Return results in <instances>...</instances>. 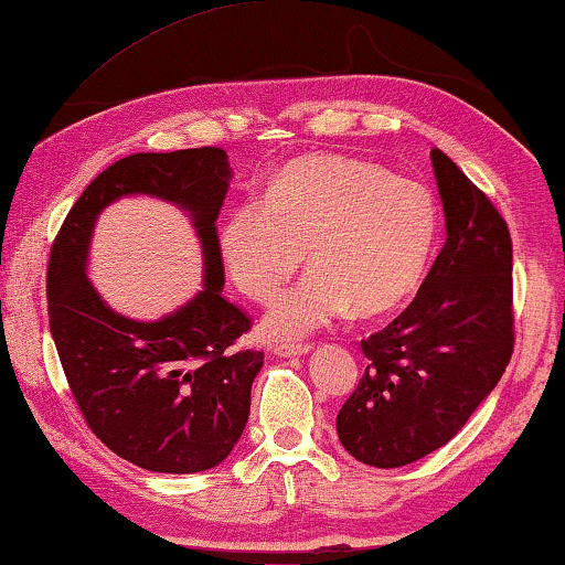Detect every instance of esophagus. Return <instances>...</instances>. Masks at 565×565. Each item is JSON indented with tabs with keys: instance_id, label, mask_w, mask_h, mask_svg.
Wrapping results in <instances>:
<instances>
[{
	"instance_id": "34e87169",
	"label": "esophagus",
	"mask_w": 565,
	"mask_h": 565,
	"mask_svg": "<svg viewBox=\"0 0 565 565\" xmlns=\"http://www.w3.org/2000/svg\"><path fill=\"white\" fill-rule=\"evenodd\" d=\"M311 351V343H281L274 348L276 355H284V358H291V355H303Z\"/></svg>"
}]
</instances>
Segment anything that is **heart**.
I'll return each mask as SVG.
<instances>
[{
  "mask_svg": "<svg viewBox=\"0 0 565 565\" xmlns=\"http://www.w3.org/2000/svg\"><path fill=\"white\" fill-rule=\"evenodd\" d=\"M437 239V207L423 184L375 162L313 158L284 168L264 198L234 204L220 230L232 281L269 301L303 264L313 269L266 311L264 331L299 338L351 311L397 309L423 281Z\"/></svg>",
  "mask_w": 565,
  "mask_h": 565,
  "instance_id": "1",
  "label": "heart"
}]
</instances>
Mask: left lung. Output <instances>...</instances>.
<instances>
[{
  "mask_svg": "<svg viewBox=\"0 0 565 565\" xmlns=\"http://www.w3.org/2000/svg\"><path fill=\"white\" fill-rule=\"evenodd\" d=\"M433 168L447 242L407 309L361 341L365 373L335 417L348 452L381 469L447 445L514 353L509 224L439 148Z\"/></svg>",
  "mask_w": 565,
  "mask_h": 565,
  "instance_id": "left-lung-1",
  "label": "left lung"
}]
</instances>
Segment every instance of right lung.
I'll list each match as a JSON object with an SVG mask.
<instances>
[{
	"mask_svg": "<svg viewBox=\"0 0 565 565\" xmlns=\"http://www.w3.org/2000/svg\"><path fill=\"white\" fill-rule=\"evenodd\" d=\"M230 178L222 148L136 152L81 192L51 244L49 326L71 395L100 443L148 471L192 475L217 467L249 419L264 353L234 348L252 331V316L222 296L217 217ZM132 191L188 209L209 264L205 291L156 324L110 312L83 271L97 212Z\"/></svg>",
	"mask_w": 565,
	"mask_h": 565,
	"instance_id": "1",
	"label": "right lung"
}]
</instances>
